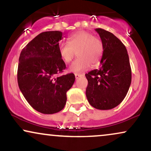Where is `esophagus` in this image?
<instances>
[{"mask_svg": "<svg viewBox=\"0 0 151 151\" xmlns=\"http://www.w3.org/2000/svg\"><path fill=\"white\" fill-rule=\"evenodd\" d=\"M83 76V75H82V74H75V77H76V79H78L79 78L82 77Z\"/></svg>", "mask_w": 151, "mask_h": 151, "instance_id": "34e87169", "label": "esophagus"}]
</instances>
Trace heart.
I'll use <instances>...</instances> for the list:
<instances>
[{
  "label": "heart",
  "instance_id": "1",
  "mask_svg": "<svg viewBox=\"0 0 151 151\" xmlns=\"http://www.w3.org/2000/svg\"><path fill=\"white\" fill-rule=\"evenodd\" d=\"M103 44L98 37L87 31H78L68 39V43L61 42L58 45V53L65 63H70L77 52L78 58L70 65L71 72L81 73L98 65L103 55Z\"/></svg>",
  "mask_w": 151,
  "mask_h": 151
}]
</instances>
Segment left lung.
<instances>
[{"instance_id": "left-lung-1", "label": "left lung", "mask_w": 151, "mask_h": 151, "mask_svg": "<svg viewBox=\"0 0 151 151\" xmlns=\"http://www.w3.org/2000/svg\"><path fill=\"white\" fill-rule=\"evenodd\" d=\"M103 44L100 69L86 74L88 84L86 97L95 109L107 110L123 101L132 83V69L128 52L124 44L112 33L95 29Z\"/></svg>"}]
</instances>
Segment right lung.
<instances>
[{"label": "right lung", "instance_id": "obj_1", "mask_svg": "<svg viewBox=\"0 0 151 151\" xmlns=\"http://www.w3.org/2000/svg\"><path fill=\"white\" fill-rule=\"evenodd\" d=\"M60 31L40 33L21 51L17 69L19 88L28 103L42 114L63 109L66 93L75 82L73 73L56 76L66 68L58 53Z\"/></svg>", "mask_w": 151, "mask_h": 151}]
</instances>
